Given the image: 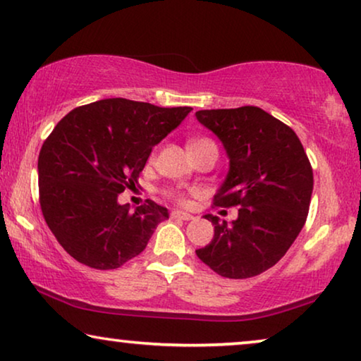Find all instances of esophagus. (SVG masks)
<instances>
[{"label": "esophagus", "instance_id": "obj_1", "mask_svg": "<svg viewBox=\"0 0 361 361\" xmlns=\"http://www.w3.org/2000/svg\"><path fill=\"white\" fill-rule=\"evenodd\" d=\"M171 216L172 219H179V220H194V215L185 214V212H179V210L171 212Z\"/></svg>", "mask_w": 361, "mask_h": 361}]
</instances>
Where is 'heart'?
<instances>
[{"mask_svg": "<svg viewBox=\"0 0 361 361\" xmlns=\"http://www.w3.org/2000/svg\"><path fill=\"white\" fill-rule=\"evenodd\" d=\"M209 141H212V140H209V137H195V140H192V141L189 142V147H194V146L204 145V142H209ZM166 195L169 197V199L176 200L177 204H182V205H184L185 202H187V197H185V194H184V192H182V190L169 189V190L166 192Z\"/></svg>", "mask_w": 361, "mask_h": 361, "instance_id": "heart-1", "label": "heart"}]
</instances>
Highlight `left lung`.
<instances>
[{
    "label": "left lung",
    "instance_id": "obj_1",
    "mask_svg": "<svg viewBox=\"0 0 361 361\" xmlns=\"http://www.w3.org/2000/svg\"><path fill=\"white\" fill-rule=\"evenodd\" d=\"M197 120L224 142L228 176L215 207H240L238 219L214 224V238L195 250L202 263L228 279H246L273 268L307 220L312 166L288 125L258 106L200 110Z\"/></svg>",
    "mask_w": 361,
    "mask_h": 361
}]
</instances>
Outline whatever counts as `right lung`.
Segmentation results:
<instances>
[{"mask_svg": "<svg viewBox=\"0 0 361 361\" xmlns=\"http://www.w3.org/2000/svg\"><path fill=\"white\" fill-rule=\"evenodd\" d=\"M190 110L105 98L73 108L57 123L39 152V204L73 259L93 269L120 268L169 219L152 200L130 212L118 194L137 184L152 146Z\"/></svg>", "mask_w": 361, "mask_h": 361, "instance_id": "right-lung-1", "label": "right lung"}]
</instances>
